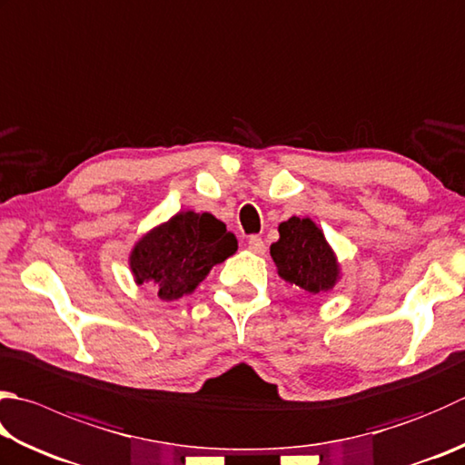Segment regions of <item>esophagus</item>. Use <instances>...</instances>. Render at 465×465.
<instances>
[{"label": "esophagus", "mask_w": 465, "mask_h": 465, "mask_svg": "<svg viewBox=\"0 0 465 465\" xmlns=\"http://www.w3.org/2000/svg\"><path fill=\"white\" fill-rule=\"evenodd\" d=\"M249 251L251 252H255V255H265V242H262V239H261V236H251V239H249Z\"/></svg>", "instance_id": "obj_1"}]
</instances>
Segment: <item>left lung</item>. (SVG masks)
Returning <instances> with one entry per match:
<instances>
[{"instance_id": "8db88e82", "label": "left lung", "mask_w": 465, "mask_h": 465, "mask_svg": "<svg viewBox=\"0 0 465 465\" xmlns=\"http://www.w3.org/2000/svg\"><path fill=\"white\" fill-rule=\"evenodd\" d=\"M277 231L279 241L271 244L277 275L312 295L331 292L341 279V267L320 226L308 216H292Z\"/></svg>"}]
</instances>
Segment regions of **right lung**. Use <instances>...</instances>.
<instances>
[{"mask_svg":"<svg viewBox=\"0 0 465 465\" xmlns=\"http://www.w3.org/2000/svg\"><path fill=\"white\" fill-rule=\"evenodd\" d=\"M236 249V236L216 216L180 210L139 236L127 261L135 285H150L162 302H173L194 293L210 269Z\"/></svg>","mask_w":465,"mask_h":465,"instance_id":"1","label":"right lung"}]
</instances>
